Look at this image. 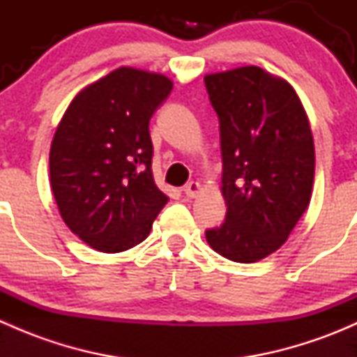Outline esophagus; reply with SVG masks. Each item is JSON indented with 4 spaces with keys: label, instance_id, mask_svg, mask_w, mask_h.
<instances>
[{
    "label": "esophagus",
    "instance_id": "1",
    "mask_svg": "<svg viewBox=\"0 0 357 357\" xmlns=\"http://www.w3.org/2000/svg\"><path fill=\"white\" fill-rule=\"evenodd\" d=\"M200 190H202L200 183L192 181V183H188V185H186L185 188H183V192H185V195L188 197V199H195V197H199Z\"/></svg>",
    "mask_w": 357,
    "mask_h": 357
}]
</instances>
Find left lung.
<instances>
[{"mask_svg":"<svg viewBox=\"0 0 357 357\" xmlns=\"http://www.w3.org/2000/svg\"><path fill=\"white\" fill-rule=\"evenodd\" d=\"M219 117L226 221L207 243L235 262L278 250L309 207L314 142L307 114L282 77L247 66L204 77Z\"/></svg>","mask_w":357,"mask_h":357,"instance_id":"obj_1","label":"left lung"}]
</instances>
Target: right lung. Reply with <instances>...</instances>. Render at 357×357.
Listing matches in <instances>:
<instances>
[{
	"mask_svg": "<svg viewBox=\"0 0 357 357\" xmlns=\"http://www.w3.org/2000/svg\"><path fill=\"white\" fill-rule=\"evenodd\" d=\"M172 89L155 72L119 67L74 96L50 150L60 215L95 250L138 245L169 199L152 174L149 122Z\"/></svg>",
	"mask_w": 357,
	"mask_h": 357,
	"instance_id": "add662e5",
	"label": "right lung"
}]
</instances>
